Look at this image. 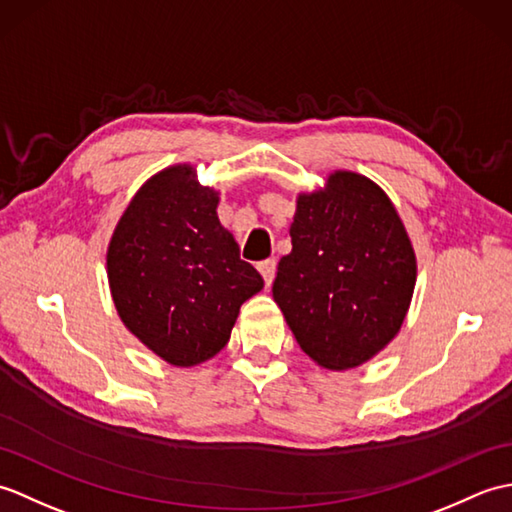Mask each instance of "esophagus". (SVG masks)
Masks as SVG:
<instances>
[{"instance_id":"obj_1","label":"esophagus","mask_w":512,"mask_h":512,"mask_svg":"<svg viewBox=\"0 0 512 512\" xmlns=\"http://www.w3.org/2000/svg\"><path fill=\"white\" fill-rule=\"evenodd\" d=\"M257 268H259V273H262L264 284H266V288H268L270 284H273V279H275V270H277L275 259H266V262H262Z\"/></svg>"}]
</instances>
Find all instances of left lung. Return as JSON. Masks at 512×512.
<instances>
[{
	"label": "left lung",
	"instance_id": "8db88e82",
	"mask_svg": "<svg viewBox=\"0 0 512 512\" xmlns=\"http://www.w3.org/2000/svg\"><path fill=\"white\" fill-rule=\"evenodd\" d=\"M290 237L273 297L299 347L332 372L367 363L400 332L416 286V253L394 202L339 169L297 195Z\"/></svg>",
	"mask_w": 512,
	"mask_h": 512
}]
</instances>
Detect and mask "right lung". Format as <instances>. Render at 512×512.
I'll return each instance as SVG.
<instances>
[{
    "label": "right lung",
    "mask_w": 512,
    "mask_h": 512,
    "mask_svg": "<svg viewBox=\"0 0 512 512\" xmlns=\"http://www.w3.org/2000/svg\"><path fill=\"white\" fill-rule=\"evenodd\" d=\"M220 193L193 165H173L136 191L107 246L118 317L173 367L209 361L231 339L239 308L264 279L239 259L217 217Z\"/></svg>",
    "instance_id": "right-lung-1"
}]
</instances>
